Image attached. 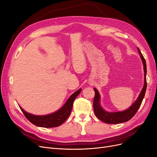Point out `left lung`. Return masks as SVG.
<instances>
[{
    "label": "left lung",
    "mask_w": 157,
    "mask_h": 157,
    "mask_svg": "<svg viewBox=\"0 0 157 157\" xmlns=\"http://www.w3.org/2000/svg\"><path fill=\"white\" fill-rule=\"evenodd\" d=\"M140 58L141 59L142 63L144 65V87L142 88L141 91L139 95L138 98L132 104V105L128 108L126 110L123 111H117V112H108L102 108L100 103V95L98 92V90L94 88L95 92V97L94 99L93 106L94 111L96 116L103 122L107 124H120L124 122H127L134 116L136 112L138 110L142 101L144 98L145 94L147 88V80H146V75H147V66L145 60L144 58L143 55L141 54L140 49L137 48Z\"/></svg>",
    "instance_id": "8db88e82"
}]
</instances>
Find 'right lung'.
<instances>
[{
    "mask_svg": "<svg viewBox=\"0 0 157 157\" xmlns=\"http://www.w3.org/2000/svg\"><path fill=\"white\" fill-rule=\"evenodd\" d=\"M81 88H80L71 95L67 101L59 110L53 113L49 114V115H35L26 112L21 107H20L25 117L34 125L43 128H54L59 126L62 124L70 115L73 108V102L75 98L81 92Z\"/></svg>",
    "mask_w": 157,
    "mask_h": 157,
    "instance_id": "right-lung-1",
    "label": "right lung"
}]
</instances>
